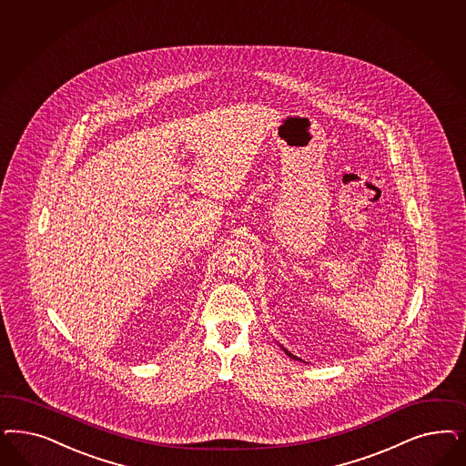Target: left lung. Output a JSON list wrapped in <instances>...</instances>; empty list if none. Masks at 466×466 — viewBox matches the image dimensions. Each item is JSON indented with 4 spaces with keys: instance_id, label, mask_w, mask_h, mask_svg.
<instances>
[{
    "instance_id": "obj_1",
    "label": "left lung",
    "mask_w": 466,
    "mask_h": 466,
    "mask_svg": "<svg viewBox=\"0 0 466 466\" xmlns=\"http://www.w3.org/2000/svg\"><path fill=\"white\" fill-rule=\"evenodd\" d=\"M281 348H283V346H281ZM283 351H285L286 355H288V357H289V359H293V360H300V359H299V357H295V355H293V353H289V351H288V350H286V348H283Z\"/></svg>"
}]
</instances>
